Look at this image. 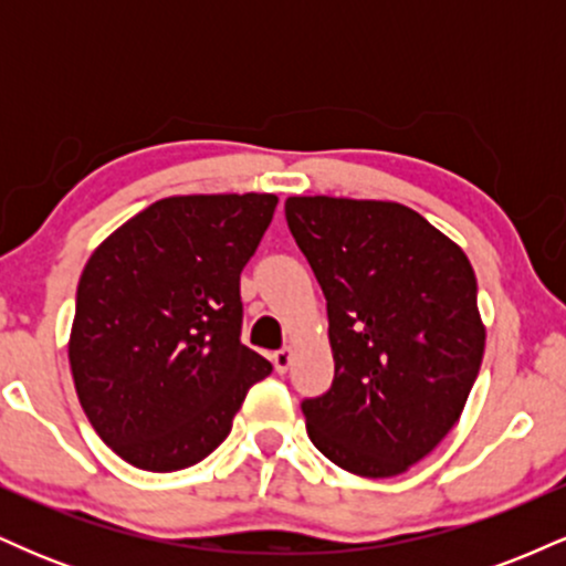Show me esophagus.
<instances>
[{
    "label": "esophagus",
    "instance_id": "34e87169",
    "mask_svg": "<svg viewBox=\"0 0 566 566\" xmlns=\"http://www.w3.org/2000/svg\"><path fill=\"white\" fill-rule=\"evenodd\" d=\"M271 361H274V369L276 373H287L290 365H292V350L290 348H279L271 354Z\"/></svg>",
    "mask_w": 566,
    "mask_h": 566
}]
</instances>
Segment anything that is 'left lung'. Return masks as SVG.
I'll list each match as a JSON object with an SVG mask.
<instances>
[{
  "label": "left lung",
  "mask_w": 566,
  "mask_h": 566,
  "mask_svg": "<svg viewBox=\"0 0 566 566\" xmlns=\"http://www.w3.org/2000/svg\"><path fill=\"white\" fill-rule=\"evenodd\" d=\"M284 216L327 297L335 378L303 399L308 437L386 479L458 423L484 356L476 276L458 244L396 201L290 197Z\"/></svg>",
  "instance_id": "8db88e82"
}]
</instances>
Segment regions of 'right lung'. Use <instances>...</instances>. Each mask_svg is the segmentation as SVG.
<instances>
[{"mask_svg": "<svg viewBox=\"0 0 566 566\" xmlns=\"http://www.w3.org/2000/svg\"><path fill=\"white\" fill-rule=\"evenodd\" d=\"M274 193L170 197L129 218L84 265L69 361L84 415L143 471H180L229 437L271 361L242 343L239 274Z\"/></svg>", "mask_w": 566, "mask_h": 566, "instance_id": "right-lung-1", "label": "right lung"}]
</instances>
